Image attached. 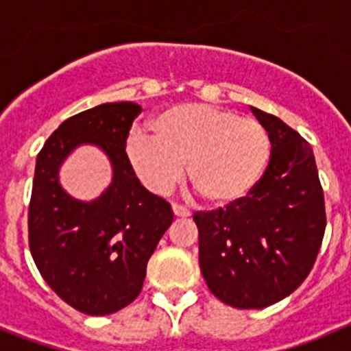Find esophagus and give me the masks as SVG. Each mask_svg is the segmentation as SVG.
I'll return each instance as SVG.
<instances>
[{
	"label": "esophagus",
	"instance_id": "1",
	"mask_svg": "<svg viewBox=\"0 0 351 351\" xmlns=\"http://www.w3.org/2000/svg\"><path fill=\"white\" fill-rule=\"evenodd\" d=\"M172 210L178 218H188L190 216V210L186 209L184 206H181V204H172Z\"/></svg>",
	"mask_w": 351,
	"mask_h": 351
}]
</instances>
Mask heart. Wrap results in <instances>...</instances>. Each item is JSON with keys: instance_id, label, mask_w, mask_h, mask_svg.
I'll return each instance as SVG.
<instances>
[{"instance_id": "b5f03b06", "label": "heart", "mask_w": 351, "mask_h": 351, "mask_svg": "<svg viewBox=\"0 0 351 351\" xmlns=\"http://www.w3.org/2000/svg\"><path fill=\"white\" fill-rule=\"evenodd\" d=\"M151 126L154 135H130L125 156L138 181L156 195L169 193L186 165L188 181L206 202H239L255 188L271 156V138L260 121L214 105H176Z\"/></svg>"}]
</instances>
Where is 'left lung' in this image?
Instances as JSON below:
<instances>
[{"mask_svg": "<svg viewBox=\"0 0 351 351\" xmlns=\"http://www.w3.org/2000/svg\"><path fill=\"white\" fill-rule=\"evenodd\" d=\"M271 138L269 165L250 195L195 213L198 260L221 302L262 309L308 278L325 234V200L308 141L280 117L251 107Z\"/></svg>", "mask_w": 351, "mask_h": 351, "instance_id": "8db88e82", "label": "left lung"}]
</instances>
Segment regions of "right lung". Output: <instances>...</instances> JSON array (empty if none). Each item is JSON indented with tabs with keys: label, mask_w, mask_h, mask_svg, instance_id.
<instances>
[{
	"label": "right lung",
	"mask_w": 351,
	"mask_h": 351,
	"mask_svg": "<svg viewBox=\"0 0 351 351\" xmlns=\"http://www.w3.org/2000/svg\"><path fill=\"white\" fill-rule=\"evenodd\" d=\"M133 101L101 104L61 123L36 158L27 232L40 274L71 308L112 315L137 299L161 235L172 225L170 204L149 193L125 156ZM80 143L100 147L113 165V182L91 203L71 199L59 167Z\"/></svg>",
	"instance_id": "add662e5"
}]
</instances>
